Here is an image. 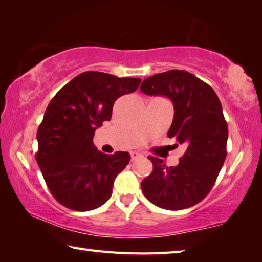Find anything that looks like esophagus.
I'll list each match as a JSON object with an SVG mask.
<instances>
[{
  "label": "esophagus",
  "mask_w": 262,
  "mask_h": 262,
  "mask_svg": "<svg viewBox=\"0 0 262 262\" xmlns=\"http://www.w3.org/2000/svg\"><path fill=\"white\" fill-rule=\"evenodd\" d=\"M140 157H142V155H141V154H139V152H135V151L130 152V158H132V161H136V159H139Z\"/></svg>",
  "instance_id": "esophagus-1"
}]
</instances>
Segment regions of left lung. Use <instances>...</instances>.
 Here are the masks:
<instances>
[{
  "instance_id": "obj_1",
  "label": "left lung",
  "mask_w": 262,
  "mask_h": 262,
  "mask_svg": "<svg viewBox=\"0 0 262 262\" xmlns=\"http://www.w3.org/2000/svg\"><path fill=\"white\" fill-rule=\"evenodd\" d=\"M140 89L172 101L174 117L167 136L187 147L177 166L150 156L154 171L142 181V192L163 209L193 207L210 192L227 157L228 125L219 97L210 85L185 70L154 75Z\"/></svg>"
}]
</instances>
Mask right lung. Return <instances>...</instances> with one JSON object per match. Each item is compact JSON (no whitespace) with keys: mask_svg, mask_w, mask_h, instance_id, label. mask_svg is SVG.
Wrapping results in <instances>:
<instances>
[{"mask_svg":"<svg viewBox=\"0 0 262 262\" xmlns=\"http://www.w3.org/2000/svg\"><path fill=\"white\" fill-rule=\"evenodd\" d=\"M141 78L85 72L61 89L48 104L38 128L35 155L43 179L62 206L77 211L96 209L112 195L114 179L130 155H106L94 144L95 130L110 121L119 97L132 94Z\"/></svg>","mask_w":262,"mask_h":262,"instance_id":"1","label":"right lung"}]
</instances>
